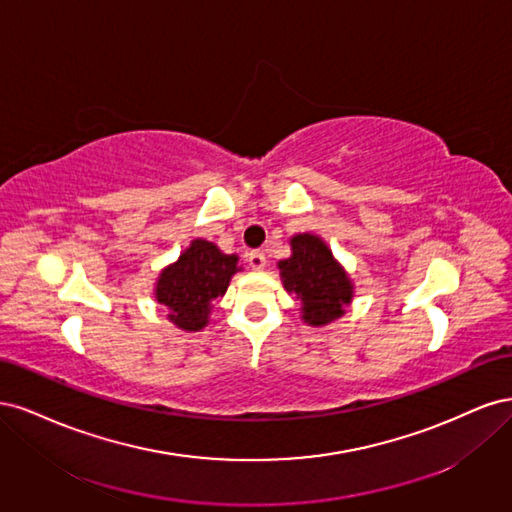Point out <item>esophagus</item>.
<instances>
[{
	"instance_id": "34e87169",
	"label": "esophagus",
	"mask_w": 512,
	"mask_h": 512,
	"mask_svg": "<svg viewBox=\"0 0 512 512\" xmlns=\"http://www.w3.org/2000/svg\"><path fill=\"white\" fill-rule=\"evenodd\" d=\"M247 262H250V267L256 269V271H262L267 267V258L262 252H250V254H247Z\"/></svg>"
}]
</instances>
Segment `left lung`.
Returning <instances> with one entry per match:
<instances>
[{
  "mask_svg": "<svg viewBox=\"0 0 512 512\" xmlns=\"http://www.w3.org/2000/svg\"><path fill=\"white\" fill-rule=\"evenodd\" d=\"M290 243L292 256L277 267L286 290L303 303V320L318 327L342 316L352 299V286L329 247L316 235H297Z\"/></svg>",
  "mask_w": 512,
  "mask_h": 512,
  "instance_id": "1",
  "label": "left lung"
}]
</instances>
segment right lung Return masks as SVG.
<instances>
[{
  "label": "right lung",
  "instance_id": "add662e5",
  "mask_svg": "<svg viewBox=\"0 0 512 512\" xmlns=\"http://www.w3.org/2000/svg\"><path fill=\"white\" fill-rule=\"evenodd\" d=\"M237 260L205 239L192 241L175 265L162 271L156 286V299L166 305L170 322L183 331L203 329L209 322L211 301L226 292Z\"/></svg>",
  "mask_w": 512,
  "mask_h": 512
}]
</instances>
